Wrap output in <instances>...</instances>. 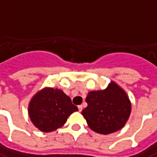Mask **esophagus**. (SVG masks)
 <instances>
[{"label": "esophagus", "instance_id": "34e87169", "mask_svg": "<svg viewBox=\"0 0 157 157\" xmlns=\"http://www.w3.org/2000/svg\"><path fill=\"white\" fill-rule=\"evenodd\" d=\"M79 112H82V105H78Z\"/></svg>", "mask_w": 157, "mask_h": 157}]
</instances>
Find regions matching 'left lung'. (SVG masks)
Returning a JSON list of instances; mask_svg holds the SVG:
<instances>
[{
    "label": "left lung",
    "mask_w": 157,
    "mask_h": 157,
    "mask_svg": "<svg viewBox=\"0 0 157 157\" xmlns=\"http://www.w3.org/2000/svg\"><path fill=\"white\" fill-rule=\"evenodd\" d=\"M88 106L82 114L90 128L102 134H109L125 126L131 113V104L126 94L112 82L105 90L89 92Z\"/></svg>",
    "instance_id": "left-lung-1"
}]
</instances>
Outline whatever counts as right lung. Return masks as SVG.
Returning <instances> with one entry per match:
<instances>
[{
    "instance_id": "add662e5",
    "label": "right lung",
    "mask_w": 157,
    "mask_h": 157,
    "mask_svg": "<svg viewBox=\"0 0 157 157\" xmlns=\"http://www.w3.org/2000/svg\"><path fill=\"white\" fill-rule=\"evenodd\" d=\"M78 108L58 89H44L37 93L29 105V115L34 126L42 132H52L62 126L68 116Z\"/></svg>"
}]
</instances>
